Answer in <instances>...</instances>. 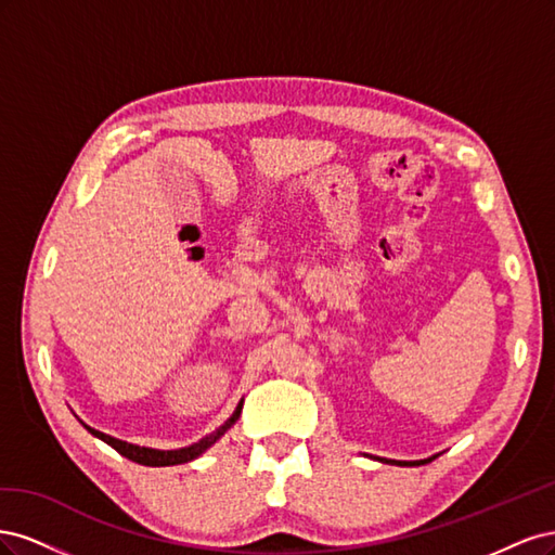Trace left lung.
<instances>
[{"instance_id": "8db88e82", "label": "left lung", "mask_w": 555, "mask_h": 555, "mask_svg": "<svg viewBox=\"0 0 555 555\" xmlns=\"http://www.w3.org/2000/svg\"><path fill=\"white\" fill-rule=\"evenodd\" d=\"M430 461V459H428ZM428 461H416V463H408V461H386V463H396V465H424Z\"/></svg>"}]
</instances>
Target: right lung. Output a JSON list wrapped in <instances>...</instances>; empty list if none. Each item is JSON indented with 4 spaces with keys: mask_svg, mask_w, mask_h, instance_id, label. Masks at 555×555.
Wrapping results in <instances>:
<instances>
[{
    "mask_svg": "<svg viewBox=\"0 0 555 555\" xmlns=\"http://www.w3.org/2000/svg\"><path fill=\"white\" fill-rule=\"evenodd\" d=\"M241 410H243V402L236 408V412H233V416L229 418V422L224 426L217 428L212 435H208V438H204L201 442L192 444V447H184V449H176V451H159V449H147V447H137V444H129V442H122V440H115L111 438V435L106 433H99L90 426H86L92 435H96L99 440H104L106 444H111L117 453H122V456H127L129 461L133 463H141V465H150V467H164V465H180V463H188V461H194L196 456H201L210 444H215L217 440L222 438V435L227 433V428H231L233 424H236V418L241 416Z\"/></svg>",
    "mask_w": 555,
    "mask_h": 555,
    "instance_id": "obj_1",
    "label": "right lung"
}]
</instances>
